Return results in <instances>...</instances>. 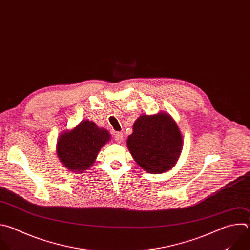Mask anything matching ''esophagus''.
Returning a JSON list of instances; mask_svg holds the SVG:
<instances>
[{
	"label": "esophagus",
	"mask_w": 250,
	"mask_h": 250,
	"mask_svg": "<svg viewBox=\"0 0 250 250\" xmlns=\"http://www.w3.org/2000/svg\"><path fill=\"white\" fill-rule=\"evenodd\" d=\"M114 139H115V142H116V143H121L122 140H123V133H121V132H116L115 135H114Z\"/></svg>",
	"instance_id": "34e87169"
}]
</instances>
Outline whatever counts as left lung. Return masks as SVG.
Listing matches in <instances>:
<instances>
[{
    "mask_svg": "<svg viewBox=\"0 0 250 250\" xmlns=\"http://www.w3.org/2000/svg\"><path fill=\"white\" fill-rule=\"evenodd\" d=\"M127 146L135 162L149 173L172 168L182 149V136L171 116L165 112L141 115L133 125Z\"/></svg>",
    "mask_w": 250,
    "mask_h": 250,
    "instance_id": "8db88e82",
    "label": "left lung"
}]
</instances>
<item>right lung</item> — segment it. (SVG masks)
<instances>
[{"label": "right lung", "instance_id": "obj_1", "mask_svg": "<svg viewBox=\"0 0 250 250\" xmlns=\"http://www.w3.org/2000/svg\"><path fill=\"white\" fill-rule=\"evenodd\" d=\"M110 140L107 130L95 123L83 120L71 131L63 132L57 142V155L65 167L81 172L94 163L98 152Z\"/></svg>", "mask_w": 250, "mask_h": 250}]
</instances>
